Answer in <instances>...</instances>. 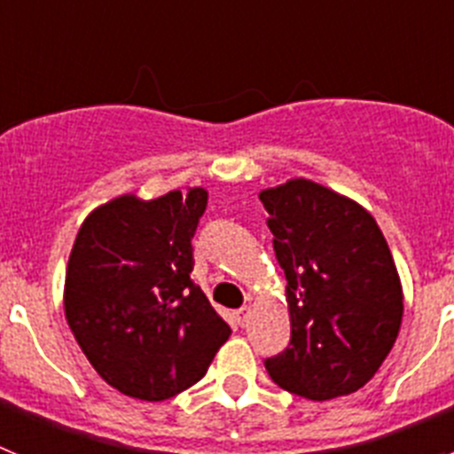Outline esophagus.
Instances as JSON below:
<instances>
[{
    "instance_id": "1",
    "label": "esophagus",
    "mask_w": 454,
    "mask_h": 454,
    "mask_svg": "<svg viewBox=\"0 0 454 454\" xmlns=\"http://www.w3.org/2000/svg\"><path fill=\"white\" fill-rule=\"evenodd\" d=\"M234 318H236V323L240 325V327H246L247 318H250V309H247V307L236 309V311H234Z\"/></svg>"
}]
</instances>
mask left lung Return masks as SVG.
Here are the masks:
<instances>
[{
	"label": "left lung",
	"instance_id": "obj_1",
	"mask_svg": "<svg viewBox=\"0 0 454 454\" xmlns=\"http://www.w3.org/2000/svg\"><path fill=\"white\" fill-rule=\"evenodd\" d=\"M286 275L291 343L266 359L277 387L309 400L348 395L380 371L403 323V286L366 208L309 179L259 192Z\"/></svg>",
	"mask_w": 454,
	"mask_h": 454
}]
</instances>
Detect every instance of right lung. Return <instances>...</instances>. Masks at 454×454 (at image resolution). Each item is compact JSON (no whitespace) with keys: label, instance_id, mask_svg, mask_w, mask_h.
<instances>
[{"label":"right lung","instance_id":"1","mask_svg":"<svg viewBox=\"0 0 454 454\" xmlns=\"http://www.w3.org/2000/svg\"><path fill=\"white\" fill-rule=\"evenodd\" d=\"M207 191L122 195L83 220L66 272V318L104 382L161 403L200 382L231 327L191 279Z\"/></svg>","mask_w":454,"mask_h":454}]
</instances>
